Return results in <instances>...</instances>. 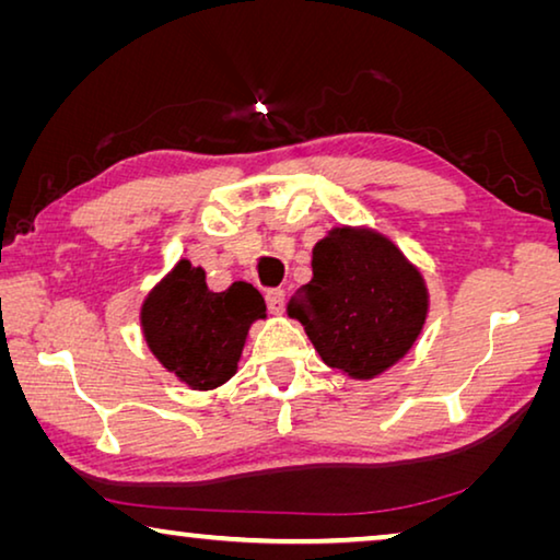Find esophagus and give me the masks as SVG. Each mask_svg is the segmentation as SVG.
I'll list each match as a JSON object with an SVG mask.
<instances>
[{
  "label": "esophagus",
  "instance_id": "esophagus-1",
  "mask_svg": "<svg viewBox=\"0 0 560 560\" xmlns=\"http://www.w3.org/2000/svg\"><path fill=\"white\" fill-rule=\"evenodd\" d=\"M283 303H287V293H283L281 289H269L267 291V306H269L271 314L279 316L283 311Z\"/></svg>",
  "mask_w": 560,
  "mask_h": 560
}]
</instances>
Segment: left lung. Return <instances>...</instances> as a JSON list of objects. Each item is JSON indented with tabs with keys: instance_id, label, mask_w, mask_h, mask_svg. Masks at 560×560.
<instances>
[{
	"instance_id": "1",
	"label": "left lung",
	"mask_w": 560,
	"mask_h": 560,
	"mask_svg": "<svg viewBox=\"0 0 560 560\" xmlns=\"http://www.w3.org/2000/svg\"><path fill=\"white\" fill-rule=\"evenodd\" d=\"M311 269L287 311L326 365L350 381H373L410 353L430 314V291L393 240L338 224L316 242Z\"/></svg>"
}]
</instances>
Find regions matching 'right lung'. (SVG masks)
I'll return each instance as SVG.
<instances>
[{
    "label": "right lung",
    "mask_w": 560,
    "mask_h": 560,
    "mask_svg": "<svg viewBox=\"0 0 560 560\" xmlns=\"http://www.w3.org/2000/svg\"><path fill=\"white\" fill-rule=\"evenodd\" d=\"M267 318L261 293L246 281L210 291L205 269L179 259L140 306L145 346L192 390H214L236 373L254 320Z\"/></svg>",
    "instance_id": "add662e5"
}]
</instances>
